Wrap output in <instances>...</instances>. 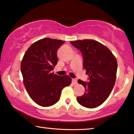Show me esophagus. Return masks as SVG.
<instances>
[{"instance_id":"34e87169","label":"esophagus","mask_w":134,"mask_h":134,"mask_svg":"<svg viewBox=\"0 0 134 134\" xmlns=\"http://www.w3.org/2000/svg\"><path fill=\"white\" fill-rule=\"evenodd\" d=\"M72 83L74 85H76V84H77V80H76V79H72Z\"/></svg>"}]
</instances>
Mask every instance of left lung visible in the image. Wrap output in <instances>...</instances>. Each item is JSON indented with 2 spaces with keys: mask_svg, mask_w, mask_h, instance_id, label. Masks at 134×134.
Listing matches in <instances>:
<instances>
[{
  "mask_svg": "<svg viewBox=\"0 0 134 134\" xmlns=\"http://www.w3.org/2000/svg\"><path fill=\"white\" fill-rule=\"evenodd\" d=\"M70 43L82 53L83 67L88 75V83L78 80L85 87V93L78 97V102L85 107L100 105L110 96L116 79L118 64L111 51L94 40L71 41Z\"/></svg>",
  "mask_w": 134,
  "mask_h": 134,
  "instance_id": "obj_1",
  "label": "left lung"
}]
</instances>
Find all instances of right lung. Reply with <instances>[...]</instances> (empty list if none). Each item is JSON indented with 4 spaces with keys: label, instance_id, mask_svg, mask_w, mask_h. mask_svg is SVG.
<instances>
[{
    "label": "right lung",
    "instance_id": "obj_1",
    "mask_svg": "<svg viewBox=\"0 0 134 134\" xmlns=\"http://www.w3.org/2000/svg\"><path fill=\"white\" fill-rule=\"evenodd\" d=\"M64 41L40 39L29 46L23 56L21 71L30 97L38 105L49 107L58 102L62 89L72 82L69 75L51 73L58 63L57 51Z\"/></svg>",
    "mask_w": 134,
    "mask_h": 134
}]
</instances>
